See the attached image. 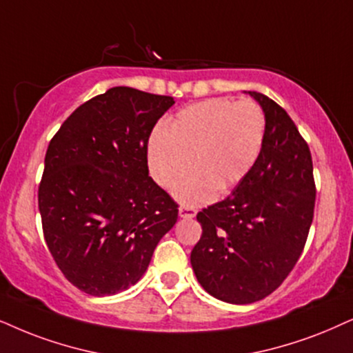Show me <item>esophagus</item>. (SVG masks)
Returning a JSON list of instances; mask_svg holds the SVG:
<instances>
[{
  "label": "esophagus",
  "instance_id": "obj_1",
  "mask_svg": "<svg viewBox=\"0 0 353 353\" xmlns=\"http://www.w3.org/2000/svg\"><path fill=\"white\" fill-rule=\"evenodd\" d=\"M197 215V210L194 207H181L179 208V216L181 218H194Z\"/></svg>",
  "mask_w": 353,
  "mask_h": 353
}]
</instances>
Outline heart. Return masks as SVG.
Returning <instances> with one entry per match:
<instances>
[{"label": "heart", "instance_id": "b5f03b06", "mask_svg": "<svg viewBox=\"0 0 353 353\" xmlns=\"http://www.w3.org/2000/svg\"><path fill=\"white\" fill-rule=\"evenodd\" d=\"M265 115L254 101L213 97L176 114L168 130L154 132L148 143L153 179L172 187L192 168L197 171L174 189L176 199L197 207L241 184L261 156Z\"/></svg>", "mask_w": 353, "mask_h": 353}]
</instances>
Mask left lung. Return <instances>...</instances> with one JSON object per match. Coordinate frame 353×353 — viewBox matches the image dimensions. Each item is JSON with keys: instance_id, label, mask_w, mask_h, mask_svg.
<instances>
[{"instance_id": "left-lung-1", "label": "left lung", "mask_w": 353, "mask_h": 353, "mask_svg": "<svg viewBox=\"0 0 353 353\" xmlns=\"http://www.w3.org/2000/svg\"><path fill=\"white\" fill-rule=\"evenodd\" d=\"M265 115L261 156L230 197L197 213L202 236L190 252L199 283L233 305L259 301L282 285L313 223L310 146L275 101L249 91Z\"/></svg>"}]
</instances>
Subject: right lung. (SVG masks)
Listing matches in <instances>:
<instances>
[{
    "label": "right lung",
    "instance_id": "add662e5",
    "mask_svg": "<svg viewBox=\"0 0 353 353\" xmlns=\"http://www.w3.org/2000/svg\"><path fill=\"white\" fill-rule=\"evenodd\" d=\"M171 96L110 88L79 105L50 140L39 185L43 238L70 283L115 295L148 269L177 203L150 177L148 140Z\"/></svg>",
    "mask_w": 353,
    "mask_h": 353
}]
</instances>
